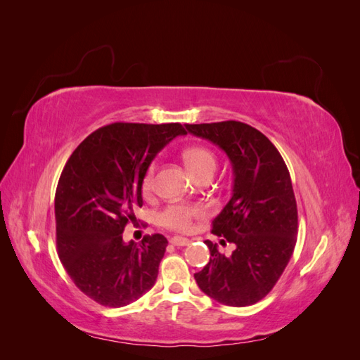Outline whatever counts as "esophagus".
I'll return each mask as SVG.
<instances>
[{"label": "esophagus", "instance_id": "34e87169", "mask_svg": "<svg viewBox=\"0 0 360 360\" xmlns=\"http://www.w3.org/2000/svg\"><path fill=\"white\" fill-rule=\"evenodd\" d=\"M169 242H171L174 246H188V245L191 243L189 238H186V237H179V236L172 237Z\"/></svg>", "mask_w": 360, "mask_h": 360}]
</instances>
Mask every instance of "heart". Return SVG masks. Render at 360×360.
Returning a JSON list of instances; mask_svg holds the SVG:
<instances>
[{
	"mask_svg": "<svg viewBox=\"0 0 360 360\" xmlns=\"http://www.w3.org/2000/svg\"><path fill=\"white\" fill-rule=\"evenodd\" d=\"M183 159L186 167L189 168L192 176L197 179L202 174L212 172L214 174L217 167V159L213 151L207 147H191L184 150ZM155 186V167L151 165L143 180V191L144 193H150ZM202 213V210L197 205H188V204H171L165 207L159 214V221L162 225H165L171 230L176 231H188L193 217H197Z\"/></svg>",
	"mask_w": 360,
	"mask_h": 360,
	"instance_id": "1",
	"label": "heart"
}]
</instances>
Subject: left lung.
Wrapping results in <instances>:
<instances>
[{
    "instance_id": "obj_1",
    "label": "left lung",
    "mask_w": 360,
    "mask_h": 360,
    "mask_svg": "<svg viewBox=\"0 0 360 360\" xmlns=\"http://www.w3.org/2000/svg\"><path fill=\"white\" fill-rule=\"evenodd\" d=\"M225 151L233 167V195L217 214L212 233L231 243L217 245L195 281L207 296L228 307H248L266 297L287 267L296 246L297 204L284 159L269 138L240 122L184 124Z\"/></svg>"
}]
</instances>
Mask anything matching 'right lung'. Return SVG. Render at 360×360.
<instances>
[{"label":"right lung","mask_w":360,"mask_h":360,"mask_svg":"<svg viewBox=\"0 0 360 360\" xmlns=\"http://www.w3.org/2000/svg\"><path fill=\"white\" fill-rule=\"evenodd\" d=\"M179 135H186L179 123L108 124L76 147L61 172L58 255L75 285L103 307H126L155 285L168 240L153 234L124 243L123 231L143 205L151 160Z\"/></svg>","instance_id":"1"}]
</instances>
